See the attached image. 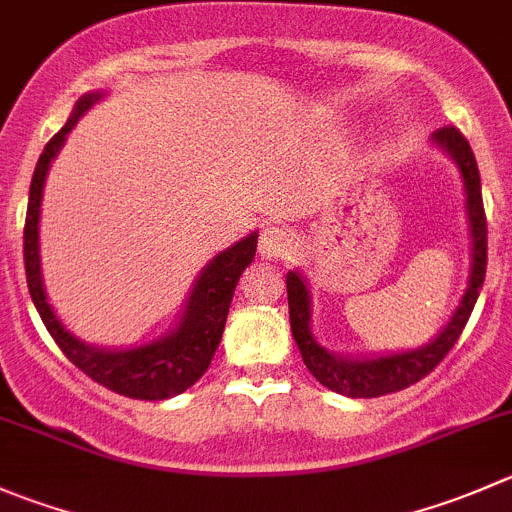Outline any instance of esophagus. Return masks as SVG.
<instances>
[{
  "instance_id": "34e87169",
  "label": "esophagus",
  "mask_w": 512,
  "mask_h": 512,
  "mask_svg": "<svg viewBox=\"0 0 512 512\" xmlns=\"http://www.w3.org/2000/svg\"><path fill=\"white\" fill-rule=\"evenodd\" d=\"M290 247H292V237L285 227L270 225L262 230L260 255L265 257V260H280V257H285L287 252H290Z\"/></svg>"
}]
</instances>
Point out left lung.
<instances>
[{"instance_id":"1","label":"left lung","mask_w":512,"mask_h":512,"mask_svg":"<svg viewBox=\"0 0 512 512\" xmlns=\"http://www.w3.org/2000/svg\"><path fill=\"white\" fill-rule=\"evenodd\" d=\"M433 145L443 150L450 160L458 165L465 187V210H468L470 225V277L468 290L460 297L448 325L438 332L430 342L405 352H390V355L372 357H347L330 352L312 335V297L305 277L300 270L287 272V305H290V327L297 347H300L302 362L332 393L347 395V398H380V395L398 393L410 388L413 382L423 380L458 342L475 302H478L480 287L485 282V265H488V222L483 210V192H480V172L468 140L455 127H443L435 132Z\"/></svg>"}]
</instances>
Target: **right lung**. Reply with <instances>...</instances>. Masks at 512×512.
Returning a JSON list of instances; mask_svg holds the SVG:
<instances>
[{
    "label": "right lung",
    "mask_w": 512,
    "mask_h": 512,
    "mask_svg": "<svg viewBox=\"0 0 512 512\" xmlns=\"http://www.w3.org/2000/svg\"><path fill=\"white\" fill-rule=\"evenodd\" d=\"M104 92H87L77 99L72 114L62 130L47 142L34 167L29 185L27 222H24V270H27L29 295L42 317L44 327L54 337L64 355L94 382L112 393L135 400H167L192 388L210 367L212 355L222 340L232 295L240 275L250 265L257 250V232H250L240 242L212 257L192 285L185 300L180 322L167 335L137 347H94L79 340L64 327L54 307L49 305L42 280V260H39V212H42V192L52 160L67 142L87 109H92Z\"/></svg>",
    "instance_id": "right-lung-1"
}]
</instances>
